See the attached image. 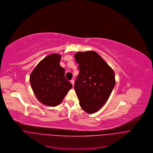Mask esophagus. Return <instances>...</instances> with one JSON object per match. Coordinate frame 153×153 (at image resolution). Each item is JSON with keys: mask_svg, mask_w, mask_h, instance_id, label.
Returning <instances> with one entry per match:
<instances>
[{"mask_svg": "<svg viewBox=\"0 0 153 153\" xmlns=\"http://www.w3.org/2000/svg\"><path fill=\"white\" fill-rule=\"evenodd\" d=\"M71 82L72 83V85L74 86V83H75V81H74V79H71Z\"/></svg>", "mask_w": 153, "mask_h": 153, "instance_id": "34e87169", "label": "esophagus"}]
</instances>
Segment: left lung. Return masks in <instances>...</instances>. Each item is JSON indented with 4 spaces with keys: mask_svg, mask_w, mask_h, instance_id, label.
<instances>
[{
    "mask_svg": "<svg viewBox=\"0 0 153 153\" xmlns=\"http://www.w3.org/2000/svg\"><path fill=\"white\" fill-rule=\"evenodd\" d=\"M79 74L74 88L82 109L89 114L100 110L115 85L113 70L96 52H78L74 55Z\"/></svg>",
    "mask_w": 153,
    "mask_h": 153,
    "instance_id": "obj_1",
    "label": "left lung"
}]
</instances>
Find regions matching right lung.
Instances as JSON below:
<instances>
[{
  "label": "right lung",
  "instance_id": "right-lung-1",
  "mask_svg": "<svg viewBox=\"0 0 153 153\" xmlns=\"http://www.w3.org/2000/svg\"><path fill=\"white\" fill-rule=\"evenodd\" d=\"M62 55L52 53L41 60L30 75L34 93L42 104L55 107L62 102L72 84L65 76V70L59 65Z\"/></svg>",
  "mask_w": 153,
  "mask_h": 153
}]
</instances>
